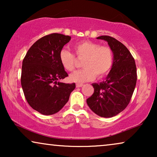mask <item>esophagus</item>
<instances>
[{
  "label": "esophagus",
  "instance_id": "34e87169",
  "mask_svg": "<svg viewBox=\"0 0 157 157\" xmlns=\"http://www.w3.org/2000/svg\"><path fill=\"white\" fill-rule=\"evenodd\" d=\"M83 86V83H76V86L77 88H80V87H81V86Z\"/></svg>",
  "mask_w": 157,
  "mask_h": 157
}]
</instances>
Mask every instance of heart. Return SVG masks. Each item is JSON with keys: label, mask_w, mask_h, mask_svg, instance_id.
I'll return each mask as SVG.
<instances>
[{"label": "heart", "mask_w": 157, "mask_h": 157, "mask_svg": "<svg viewBox=\"0 0 157 157\" xmlns=\"http://www.w3.org/2000/svg\"><path fill=\"white\" fill-rule=\"evenodd\" d=\"M74 51L78 58L83 59L82 67L70 75L73 82L83 83L92 81L96 75L98 78L106 76L113 65V56L111 48L102 46L97 43L84 40L74 46ZM61 65L68 71H72L76 66L75 57L72 53L66 49H62L59 53Z\"/></svg>", "instance_id": "heart-1"}]
</instances>
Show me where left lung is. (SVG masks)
<instances>
[{
    "instance_id": "8db88e82",
    "label": "left lung",
    "mask_w": 157,
    "mask_h": 157,
    "mask_svg": "<svg viewBox=\"0 0 157 157\" xmlns=\"http://www.w3.org/2000/svg\"><path fill=\"white\" fill-rule=\"evenodd\" d=\"M96 38L108 43L113 52V65L104 81L92 83L94 92L86 102L96 114L110 118L124 111L132 98L137 79L136 63L128 48L116 38L109 36Z\"/></svg>"
}]
</instances>
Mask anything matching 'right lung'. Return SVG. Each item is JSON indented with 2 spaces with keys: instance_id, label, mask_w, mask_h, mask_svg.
I'll list each match as a JSON object with an SVG mask.
<instances>
[{
  "instance_id": "obj_1",
  "label": "right lung",
  "mask_w": 157,
  "mask_h": 157,
  "mask_svg": "<svg viewBox=\"0 0 157 157\" xmlns=\"http://www.w3.org/2000/svg\"><path fill=\"white\" fill-rule=\"evenodd\" d=\"M71 38L60 33L44 36L32 45L23 61L21 81L25 99L41 114L59 112L76 88L75 83L59 81L68 76L59 53Z\"/></svg>"
}]
</instances>
